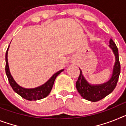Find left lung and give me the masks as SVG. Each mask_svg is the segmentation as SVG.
Wrapping results in <instances>:
<instances>
[{
    "mask_svg": "<svg viewBox=\"0 0 126 126\" xmlns=\"http://www.w3.org/2000/svg\"><path fill=\"white\" fill-rule=\"evenodd\" d=\"M109 47L115 55V61L114 63L113 72L110 80L100 84H92L88 82L80 70V75L76 83V88L83 99L92 102H97L109 95L116 87L120 73V65L119 62V50L117 45L111 38L110 40Z\"/></svg>",
    "mask_w": 126,
    "mask_h": 126,
    "instance_id": "8db88e82",
    "label": "left lung"
}]
</instances>
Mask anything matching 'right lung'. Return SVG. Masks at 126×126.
<instances>
[{
	"instance_id": "1",
	"label": "right lung",
	"mask_w": 126,
	"mask_h": 126,
	"mask_svg": "<svg viewBox=\"0 0 126 126\" xmlns=\"http://www.w3.org/2000/svg\"><path fill=\"white\" fill-rule=\"evenodd\" d=\"M9 47V45L6 53V74L9 82V84L12 87L13 90L16 94H18L19 95L21 96L22 98L28 100V101H37V100L42 99L47 97L48 94H50L56 77L61 72H63L64 69L59 70L58 72L55 73L46 83H45L41 86L33 88H25L22 87L15 81L14 78L11 76L10 70H9L8 61H7V52H8Z\"/></svg>"
}]
</instances>
